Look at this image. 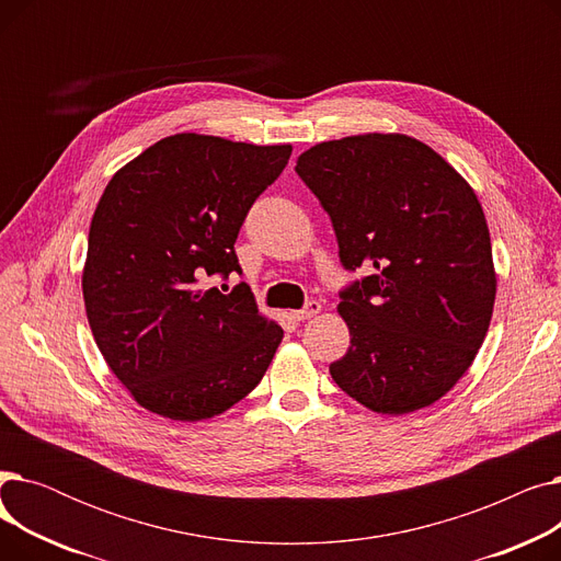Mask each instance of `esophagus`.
I'll return each instance as SVG.
<instances>
[{"mask_svg": "<svg viewBox=\"0 0 561 561\" xmlns=\"http://www.w3.org/2000/svg\"><path fill=\"white\" fill-rule=\"evenodd\" d=\"M320 302H316V300H309L307 305H305V309H300V311H293L290 316L296 318V320H309V318H313V316H318L320 313Z\"/></svg>", "mask_w": 561, "mask_h": 561, "instance_id": "obj_1", "label": "esophagus"}]
</instances>
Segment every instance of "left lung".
<instances>
[{
  "instance_id": "1",
  "label": "left lung",
  "mask_w": 561,
  "mask_h": 561,
  "mask_svg": "<svg viewBox=\"0 0 561 561\" xmlns=\"http://www.w3.org/2000/svg\"><path fill=\"white\" fill-rule=\"evenodd\" d=\"M296 172L332 218L345 271L350 347L336 385L377 414L446 396L486 336L495 271L476 191L425 142L364 134L318 142Z\"/></svg>"
}]
</instances>
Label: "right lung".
I'll list each match as a JSON object with an SVG mask.
<instances>
[{
	"label": "right lung",
	"mask_w": 561,
	"mask_h": 561,
	"mask_svg": "<svg viewBox=\"0 0 561 561\" xmlns=\"http://www.w3.org/2000/svg\"><path fill=\"white\" fill-rule=\"evenodd\" d=\"M290 145L174 134L117 170L95 209L83 302L95 343L134 400L172 421H204L243 400L284 330L263 318L233 243Z\"/></svg>",
	"instance_id": "1"
}]
</instances>
